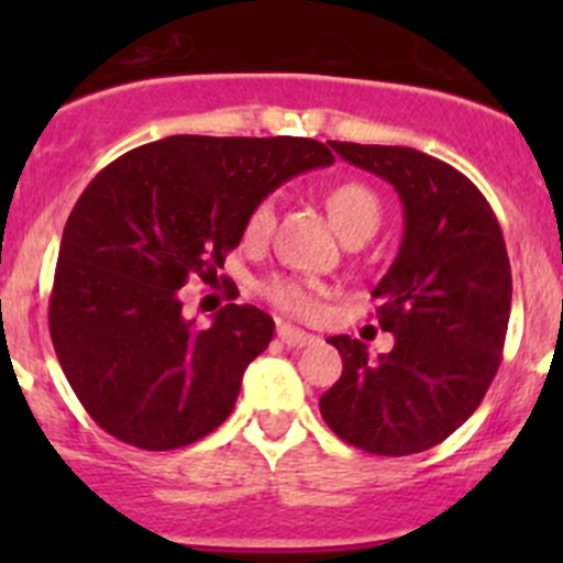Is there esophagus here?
<instances>
[{
	"instance_id": "34e87169",
	"label": "esophagus",
	"mask_w": 563,
	"mask_h": 563,
	"mask_svg": "<svg viewBox=\"0 0 563 563\" xmlns=\"http://www.w3.org/2000/svg\"><path fill=\"white\" fill-rule=\"evenodd\" d=\"M277 338H280L288 349H305V345L316 343V334L302 332V329L291 327V323H277Z\"/></svg>"
}]
</instances>
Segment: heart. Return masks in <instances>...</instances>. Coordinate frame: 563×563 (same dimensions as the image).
Listing matches in <instances>:
<instances>
[{
    "instance_id": "b5f03b06",
    "label": "heart",
    "mask_w": 563,
    "mask_h": 563,
    "mask_svg": "<svg viewBox=\"0 0 563 563\" xmlns=\"http://www.w3.org/2000/svg\"><path fill=\"white\" fill-rule=\"evenodd\" d=\"M327 209L343 236H371L382 223V201H378L376 190H371L362 181H343V185L332 187L327 196ZM272 225H275V203L266 198L247 212L245 225H242V240L247 245H261L269 236ZM264 291L277 308L291 316H310L316 310V294L305 283L291 280V277H275V280L266 283Z\"/></svg>"
}]
</instances>
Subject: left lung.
Returning <instances> with one entry per match:
<instances>
[{
	"label": "left lung",
	"mask_w": 563,
	"mask_h": 563,
	"mask_svg": "<svg viewBox=\"0 0 563 563\" xmlns=\"http://www.w3.org/2000/svg\"><path fill=\"white\" fill-rule=\"evenodd\" d=\"M329 146L395 187L406 229L373 288L376 318L395 345L373 360L362 340L329 338L343 376L318 406L351 446L413 455L455 433L501 365L512 308L507 245L490 203L457 168L408 146Z\"/></svg>",
	"instance_id": "obj_1"
}]
</instances>
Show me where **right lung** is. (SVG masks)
<instances>
[{
    "label": "right lung",
    "mask_w": 563,
    "mask_h": 563,
    "mask_svg": "<svg viewBox=\"0 0 563 563\" xmlns=\"http://www.w3.org/2000/svg\"><path fill=\"white\" fill-rule=\"evenodd\" d=\"M332 163L313 139L168 135L89 181L62 234L48 327L67 382L106 433L166 452L229 419L275 321L231 302L196 329L179 288L192 275L218 280L250 209Z\"/></svg>",
    "instance_id": "1"
}]
</instances>
